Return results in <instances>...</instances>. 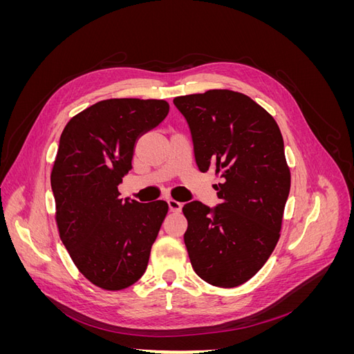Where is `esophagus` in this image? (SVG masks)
<instances>
[{"mask_svg": "<svg viewBox=\"0 0 354 354\" xmlns=\"http://www.w3.org/2000/svg\"><path fill=\"white\" fill-rule=\"evenodd\" d=\"M167 202H168L169 211H173V212H180V211H181V208H183V205H181V203H180V202H177L176 199H168Z\"/></svg>", "mask_w": 354, "mask_h": 354, "instance_id": "esophagus-1", "label": "esophagus"}]
</instances>
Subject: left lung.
Instances as JSON below:
<instances>
[{
  "mask_svg": "<svg viewBox=\"0 0 354 354\" xmlns=\"http://www.w3.org/2000/svg\"><path fill=\"white\" fill-rule=\"evenodd\" d=\"M174 104L189 125L199 171L220 177L217 207L199 201L183 207L192 267L214 286H239L279 241L291 187L281 130L260 104L236 91L180 95Z\"/></svg>",
  "mask_w": 354,
  "mask_h": 354,
  "instance_id": "left-lung-1",
  "label": "left lung"
}]
</instances>
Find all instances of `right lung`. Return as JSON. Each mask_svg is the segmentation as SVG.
Masks as SVG:
<instances>
[{
	"instance_id": "obj_1",
	"label": "right lung",
	"mask_w": 354,
	"mask_h": 354,
	"mask_svg": "<svg viewBox=\"0 0 354 354\" xmlns=\"http://www.w3.org/2000/svg\"><path fill=\"white\" fill-rule=\"evenodd\" d=\"M165 100L111 99L66 124L51 171L60 239L87 279L108 291L136 283L167 212L165 201L120 198L137 140L168 115Z\"/></svg>"
}]
</instances>
